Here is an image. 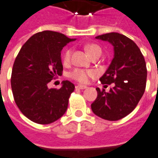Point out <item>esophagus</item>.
Returning a JSON list of instances; mask_svg holds the SVG:
<instances>
[{
    "mask_svg": "<svg viewBox=\"0 0 158 158\" xmlns=\"http://www.w3.org/2000/svg\"><path fill=\"white\" fill-rule=\"evenodd\" d=\"M76 89H86L87 88V86L86 85H77L75 86Z\"/></svg>",
    "mask_w": 158,
    "mask_h": 158,
    "instance_id": "1",
    "label": "esophagus"
}]
</instances>
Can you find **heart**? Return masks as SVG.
<instances>
[{
	"label": "heart",
	"instance_id": "heart-1",
	"mask_svg": "<svg viewBox=\"0 0 158 158\" xmlns=\"http://www.w3.org/2000/svg\"><path fill=\"white\" fill-rule=\"evenodd\" d=\"M86 52L89 53V55L93 57L95 56H101L102 55V49L99 45L96 44H89V45H85ZM71 55H72V50L68 49L66 50L63 55H62V62L64 63H69L71 59ZM94 75V72L92 70L89 69H83L76 68L73 69L71 72L69 73V77L70 79L75 80L77 82L79 83H86L89 80V77Z\"/></svg>",
	"mask_w": 158,
	"mask_h": 158
}]
</instances>
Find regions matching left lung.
Instances as JSON below:
<instances>
[{
	"label": "left lung",
	"mask_w": 158,
	"mask_h": 158,
	"mask_svg": "<svg viewBox=\"0 0 158 158\" xmlns=\"http://www.w3.org/2000/svg\"><path fill=\"white\" fill-rule=\"evenodd\" d=\"M96 38L113 45L114 57L100 80L102 85L113 83L114 86L109 92L96 88L97 97L91 104V109L102 118L117 121L135 108L145 92L146 61L135 43L123 35L113 32Z\"/></svg>",
	"instance_id": "1"
}]
</instances>
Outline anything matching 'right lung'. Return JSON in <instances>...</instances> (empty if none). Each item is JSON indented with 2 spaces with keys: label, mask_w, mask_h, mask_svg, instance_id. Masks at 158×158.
I'll list each match as a JSON object with an SVG mask.
<instances>
[{
  "label": "right lung",
  "mask_w": 158,
  "mask_h": 158,
  "mask_svg": "<svg viewBox=\"0 0 158 158\" xmlns=\"http://www.w3.org/2000/svg\"><path fill=\"white\" fill-rule=\"evenodd\" d=\"M74 40L61 33H36L23 44L15 59L11 76L13 98L21 113L40 124L55 122L65 113L74 85L62 81L60 89L47 84L62 75L61 51Z\"/></svg>",
  "instance_id": "obj_1"
}]
</instances>
